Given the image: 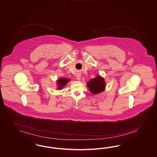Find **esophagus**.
<instances>
[{
	"instance_id": "esophagus-1",
	"label": "esophagus",
	"mask_w": 157,
	"mask_h": 157,
	"mask_svg": "<svg viewBox=\"0 0 157 157\" xmlns=\"http://www.w3.org/2000/svg\"><path fill=\"white\" fill-rule=\"evenodd\" d=\"M76 79H77V80H80V79H81V73H79V72L77 73L76 75Z\"/></svg>"
}]
</instances>
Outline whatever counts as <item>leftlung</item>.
I'll return each instance as SVG.
<instances>
[{"instance_id": "obj_1", "label": "left lung", "mask_w": 157, "mask_h": 157, "mask_svg": "<svg viewBox=\"0 0 157 157\" xmlns=\"http://www.w3.org/2000/svg\"><path fill=\"white\" fill-rule=\"evenodd\" d=\"M87 87L93 94L101 93L105 90L106 87L104 78L100 75H97L87 82Z\"/></svg>"}]
</instances>
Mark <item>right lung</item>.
<instances>
[{"mask_svg": "<svg viewBox=\"0 0 157 157\" xmlns=\"http://www.w3.org/2000/svg\"><path fill=\"white\" fill-rule=\"evenodd\" d=\"M71 81L70 79L68 78H61L58 79L56 81V84H57V90H62L63 87H64L67 84Z\"/></svg>", "mask_w": 157, "mask_h": 157, "instance_id": "right-lung-1", "label": "right lung"}]
</instances>
